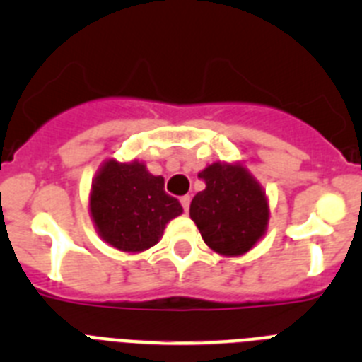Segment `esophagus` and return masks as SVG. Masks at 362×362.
Segmentation results:
<instances>
[{"label":"esophagus","instance_id":"obj_1","mask_svg":"<svg viewBox=\"0 0 362 362\" xmlns=\"http://www.w3.org/2000/svg\"><path fill=\"white\" fill-rule=\"evenodd\" d=\"M179 201H181V204H183V210H185V212H188V209H190L192 197H190V196H183Z\"/></svg>","mask_w":362,"mask_h":362}]
</instances>
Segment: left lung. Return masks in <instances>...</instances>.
<instances>
[{
  "label": "left lung",
  "mask_w": 362,
  "mask_h": 362,
  "mask_svg": "<svg viewBox=\"0 0 362 362\" xmlns=\"http://www.w3.org/2000/svg\"><path fill=\"white\" fill-rule=\"evenodd\" d=\"M199 177L206 188L192 199L190 217L204 243L223 255L250 250L268 223V203L261 187L238 165L214 163Z\"/></svg>",
  "instance_id": "obj_1"
}]
</instances>
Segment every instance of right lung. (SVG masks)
<instances>
[{
  "label": "right lung",
  "mask_w": 362,
  "mask_h": 362,
  "mask_svg": "<svg viewBox=\"0 0 362 362\" xmlns=\"http://www.w3.org/2000/svg\"><path fill=\"white\" fill-rule=\"evenodd\" d=\"M90 212L101 238L117 250L141 252L161 239L166 223L183 212L165 192V179L141 163L107 161L92 185Z\"/></svg>",
  "instance_id": "right-lung-1"
}]
</instances>
